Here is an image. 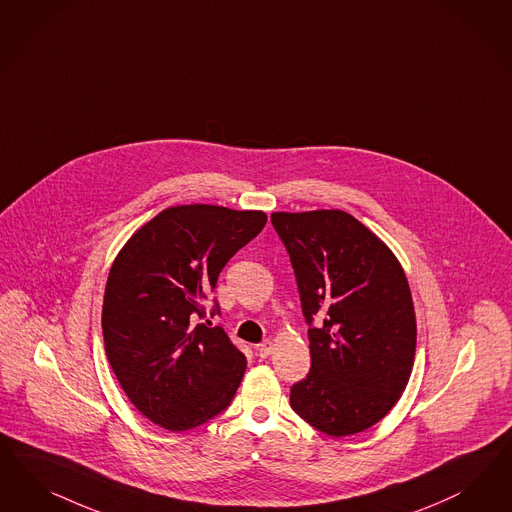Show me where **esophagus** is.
<instances>
[{"instance_id":"1","label":"esophagus","mask_w":512,"mask_h":512,"mask_svg":"<svg viewBox=\"0 0 512 512\" xmlns=\"http://www.w3.org/2000/svg\"><path fill=\"white\" fill-rule=\"evenodd\" d=\"M273 352V343L271 341H264L262 345H258V356L260 358H267Z\"/></svg>"}]
</instances>
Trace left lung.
<instances>
[{"instance_id": "8db88e82", "label": "left lung", "mask_w": 512, "mask_h": 512, "mask_svg": "<svg viewBox=\"0 0 512 512\" xmlns=\"http://www.w3.org/2000/svg\"><path fill=\"white\" fill-rule=\"evenodd\" d=\"M309 330L311 371L290 405L345 437L375 426L403 394L416 352L413 296L390 247L341 209L273 213Z\"/></svg>"}]
</instances>
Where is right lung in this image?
I'll return each instance as SVG.
<instances>
[{
	"label": "right lung",
	"mask_w": 512,
	"mask_h": 512,
	"mask_svg": "<svg viewBox=\"0 0 512 512\" xmlns=\"http://www.w3.org/2000/svg\"><path fill=\"white\" fill-rule=\"evenodd\" d=\"M265 222L264 211L167 207L116 254L101 311L105 354L135 409L156 426L198 428L235 396L247 358L226 331L196 318L222 267Z\"/></svg>",
	"instance_id": "1"
}]
</instances>
